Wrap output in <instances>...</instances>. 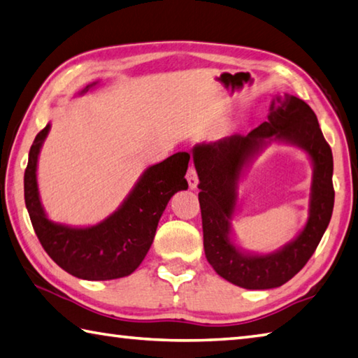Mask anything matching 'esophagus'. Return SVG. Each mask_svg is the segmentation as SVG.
Wrapping results in <instances>:
<instances>
[{
    "label": "esophagus",
    "mask_w": 358,
    "mask_h": 358,
    "mask_svg": "<svg viewBox=\"0 0 358 358\" xmlns=\"http://www.w3.org/2000/svg\"><path fill=\"white\" fill-rule=\"evenodd\" d=\"M187 182H188V187L192 188V190H196L198 184H199V179H198V174L196 170H194V166H190L187 171Z\"/></svg>",
    "instance_id": "34e87169"
}]
</instances>
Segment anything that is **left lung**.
<instances>
[{
  "label": "left lung",
  "instance_id": "1",
  "mask_svg": "<svg viewBox=\"0 0 358 358\" xmlns=\"http://www.w3.org/2000/svg\"><path fill=\"white\" fill-rule=\"evenodd\" d=\"M273 141L298 145L313 160L309 218L303 231L268 255L249 253L233 241L238 184L253 159ZM199 178V206L207 262L222 279L248 289L284 285L304 268L324 235L334 210V157L318 118L304 101L285 93L275 96L268 120L248 136L234 134L193 148Z\"/></svg>",
  "mask_w": 358,
  "mask_h": 358
}]
</instances>
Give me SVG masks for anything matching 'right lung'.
I'll list each match as a JSON object with an SVG mask.
<instances>
[{"label":"right lung","instance_id":"right-lung-1","mask_svg":"<svg viewBox=\"0 0 358 358\" xmlns=\"http://www.w3.org/2000/svg\"><path fill=\"white\" fill-rule=\"evenodd\" d=\"M92 83L79 95L93 89ZM51 124L37 134L24 171V202L34 231L50 257L74 278L112 280L132 274L150 251L168 201L187 190L188 152H176L148 166L121 206L98 224L78 227L48 218L37 184L38 154Z\"/></svg>","mask_w":358,"mask_h":358}]
</instances>
